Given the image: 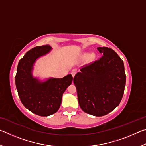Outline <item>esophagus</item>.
I'll use <instances>...</instances> for the list:
<instances>
[{
  "mask_svg": "<svg viewBox=\"0 0 146 146\" xmlns=\"http://www.w3.org/2000/svg\"><path fill=\"white\" fill-rule=\"evenodd\" d=\"M71 75H72V76L73 77H74V76H75V74H76V72L75 71H72V72H71Z\"/></svg>",
  "mask_w": 146,
  "mask_h": 146,
  "instance_id": "obj_1",
  "label": "esophagus"
}]
</instances>
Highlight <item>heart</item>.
<instances>
[{"label": "heart", "mask_w": 146, "mask_h": 146, "mask_svg": "<svg viewBox=\"0 0 146 146\" xmlns=\"http://www.w3.org/2000/svg\"><path fill=\"white\" fill-rule=\"evenodd\" d=\"M95 54H93V53H91V54H90V55H89L88 53H84L82 55V58L83 59L88 58V61H89V62L93 61L94 60V58H95Z\"/></svg>", "instance_id": "b5f03b06"}]
</instances>
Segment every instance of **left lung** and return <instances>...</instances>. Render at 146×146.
Returning <instances> with one entry per match:
<instances>
[{"label":"left lung","instance_id":"1","mask_svg":"<svg viewBox=\"0 0 146 146\" xmlns=\"http://www.w3.org/2000/svg\"><path fill=\"white\" fill-rule=\"evenodd\" d=\"M99 60L84 67L73 78L80 107L85 113L102 117L111 112L122 100L125 86L124 65L112 49L97 48Z\"/></svg>","mask_w":146,"mask_h":146}]
</instances>
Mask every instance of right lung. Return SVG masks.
Returning a JSON list of instances; mask_svg holds the SVG:
<instances>
[{
    "mask_svg": "<svg viewBox=\"0 0 146 146\" xmlns=\"http://www.w3.org/2000/svg\"><path fill=\"white\" fill-rule=\"evenodd\" d=\"M51 50L50 46L45 45L28 51L20 60L15 76L16 88L23 104L41 117H48L57 111L64 92L73 81L71 74L62 78L50 77L44 80L33 76L36 60Z\"/></svg>",
    "mask_w": 146,
    "mask_h": 146,
    "instance_id": "1",
    "label": "right lung"
}]
</instances>
